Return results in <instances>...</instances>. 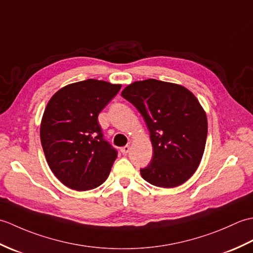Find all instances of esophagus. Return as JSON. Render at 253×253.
I'll return each mask as SVG.
<instances>
[{
  "label": "esophagus",
  "instance_id": "obj_1",
  "mask_svg": "<svg viewBox=\"0 0 253 253\" xmlns=\"http://www.w3.org/2000/svg\"><path fill=\"white\" fill-rule=\"evenodd\" d=\"M129 150H130V147H129V146H125V147H123V148L121 149V152H122L123 154H127L128 152H129Z\"/></svg>",
  "mask_w": 253,
  "mask_h": 253
}]
</instances>
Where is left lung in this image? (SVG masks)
<instances>
[{
  "label": "left lung",
  "instance_id": "1",
  "mask_svg": "<svg viewBox=\"0 0 253 253\" xmlns=\"http://www.w3.org/2000/svg\"><path fill=\"white\" fill-rule=\"evenodd\" d=\"M142 115L153 158L140 169L144 180L162 188L180 186L195 174L206 148L207 114L191 91L180 84L147 79L122 91Z\"/></svg>",
  "mask_w": 253,
  "mask_h": 253
}]
</instances>
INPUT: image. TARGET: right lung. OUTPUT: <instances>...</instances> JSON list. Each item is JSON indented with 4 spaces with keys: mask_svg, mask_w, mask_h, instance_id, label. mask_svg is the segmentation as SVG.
<instances>
[{
    "mask_svg": "<svg viewBox=\"0 0 253 253\" xmlns=\"http://www.w3.org/2000/svg\"><path fill=\"white\" fill-rule=\"evenodd\" d=\"M121 87L96 79L74 83L53 94L45 107L42 149L53 174L71 189H94L110 175L117 152L103 139L98 116Z\"/></svg>",
    "mask_w": 253,
    "mask_h": 253,
    "instance_id": "obj_1",
    "label": "right lung"
}]
</instances>
